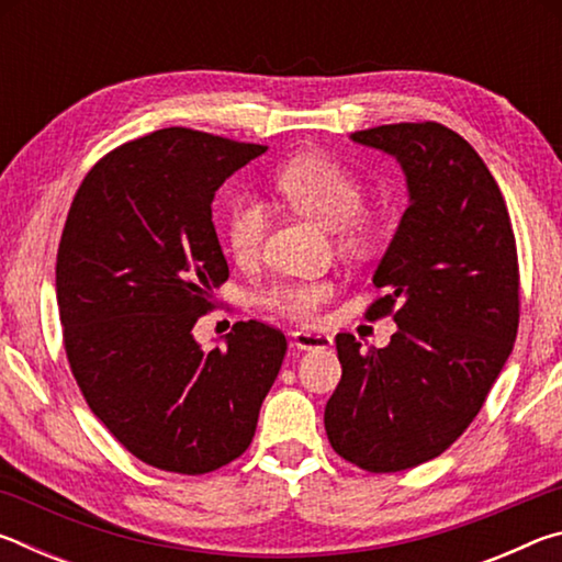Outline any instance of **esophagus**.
I'll use <instances>...</instances> for the list:
<instances>
[{"instance_id": "34e87169", "label": "esophagus", "mask_w": 562, "mask_h": 562, "mask_svg": "<svg viewBox=\"0 0 562 562\" xmlns=\"http://www.w3.org/2000/svg\"><path fill=\"white\" fill-rule=\"evenodd\" d=\"M329 345H331V337L322 335V331L297 329L292 335V347L294 349H327Z\"/></svg>"}]
</instances>
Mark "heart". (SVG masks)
Here are the masks:
<instances>
[{
    "label": "heart",
    "instance_id": "b5f03b06",
    "mask_svg": "<svg viewBox=\"0 0 562 562\" xmlns=\"http://www.w3.org/2000/svg\"><path fill=\"white\" fill-rule=\"evenodd\" d=\"M274 190L282 201L327 231H341L349 247L369 243L367 225L357 221L364 211L359 180L331 158L307 154L292 158L274 173ZM265 207L258 198H235L225 217V243L237 260L252 258L265 235ZM331 284L315 278H280L260 290V304L274 315L310 322L329 300Z\"/></svg>",
    "mask_w": 562,
    "mask_h": 562
}]
</instances>
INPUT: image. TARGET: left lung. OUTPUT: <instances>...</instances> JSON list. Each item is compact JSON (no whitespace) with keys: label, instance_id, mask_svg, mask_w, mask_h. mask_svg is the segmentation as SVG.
Wrapping results in <instances>:
<instances>
[{"label":"left lung","instance_id":"left-lung-1","mask_svg":"<svg viewBox=\"0 0 562 562\" xmlns=\"http://www.w3.org/2000/svg\"><path fill=\"white\" fill-rule=\"evenodd\" d=\"M396 158L408 207L374 272L392 315L384 349L337 335L341 379L325 408L341 459L372 473L441 456L481 412L518 331V255L501 188L481 156L441 123L351 133Z\"/></svg>","mask_w":562,"mask_h":562}]
</instances>
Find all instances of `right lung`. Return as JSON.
Listing matches in <instances>:
<instances>
[{"mask_svg": "<svg viewBox=\"0 0 562 562\" xmlns=\"http://www.w3.org/2000/svg\"><path fill=\"white\" fill-rule=\"evenodd\" d=\"M265 150L156 131L103 156L66 217L56 302L74 379L116 441L160 471L235 461L288 351L280 329L255 319L211 351L193 337L227 280L215 190Z\"/></svg>", "mask_w": 562, "mask_h": 562, "instance_id": "obj_1", "label": "right lung"}]
</instances>
